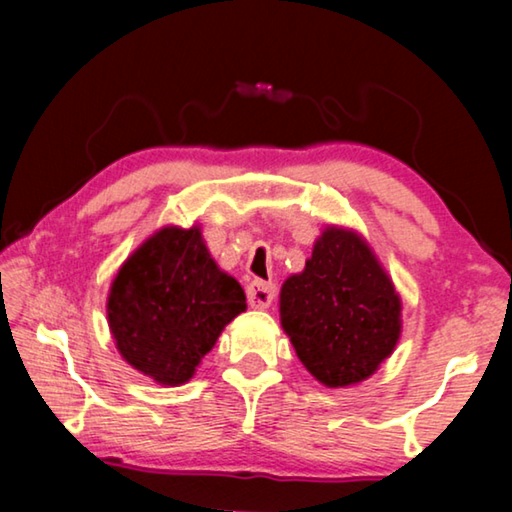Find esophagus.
Segmentation results:
<instances>
[{"label": "esophagus", "mask_w": 512, "mask_h": 512, "mask_svg": "<svg viewBox=\"0 0 512 512\" xmlns=\"http://www.w3.org/2000/svg\"><path fill=\"white\" fill-rule=\"evenodd\" d=\"M246 296L250 307H257V310H264L269 307L275 298V285L273 282H264V280H253L246 287Z\"/></svg>", "instance_id": "obj_1"}]
</instances>
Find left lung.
I'll return each mask as SVG.
<instances>
[{
	"mask_svg": "<svg viewBox=\"0 0 512 512\" xmlns=\"http://www.w3.org/2000/svg\"><path fill=\"white\" fill-rule=\"evenodd\" d=\"M280 323L298 360L326 387L376 373L401 337V298L358 232L328 225L303 273L280 289Z\"/></svg>",
	"mask_w": 512,
	"mask_h": 512,
	"instance_id": "8db88e82",
	"label": "left lung"
}]
</instances>
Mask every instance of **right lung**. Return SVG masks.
<instances>
[{"mask_svg":"<svg viewBox=\"0 0 512 512\" xmlns=\"http://www.w3.org/2000/svg\"><path fill=\"white\" fill-rule=\"evenodd\" d=\"M246 294L218 269L200 227L166 225L145 239L111 282L107 319L118 353L154 383H189Z\"/></svg>","mask_w":512,"mask_h":512,"instance_id":"1","label":"right lung"}]
</instances>
